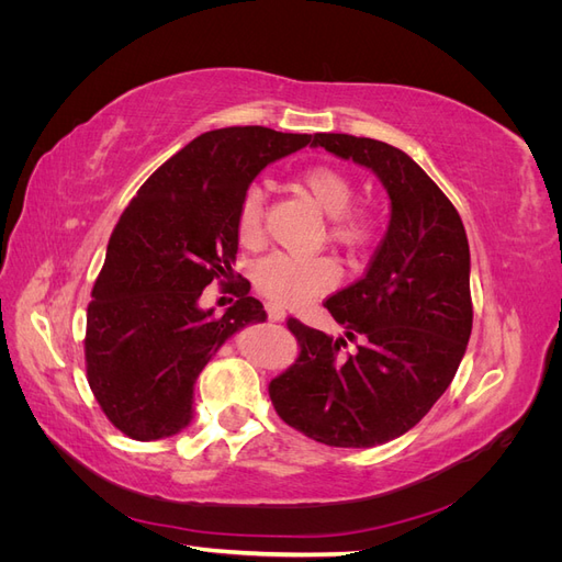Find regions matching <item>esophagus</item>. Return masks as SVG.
Here are the masks:
<instances>
[{"label":"esophagus","instance_id":"esophagus-1","mask_svg":"<svg viewBox=\"0 0 562 562\" xmlns=\"http://www.w3.org/2000/svg\"><path fill=\"white\" fill-rule=\"evenodd\" d=\"M267 314H269V321H274V323H281L288 316L281 307H277V304H267Z\"/></svg>","mask_w":562,"mask_h":562}]
</instances>
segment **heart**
Returning <instances> with one entry per match:
<instances>
[{
    "instance_id": "obj_1",
    "label": "heart",
    "mask_w": 562,
    "mask_h": 562,
    "mask_svg": "<svg viewBox=\"0 0 562 562\" xmlns=\"http://www.w3.org/2000/svg\"><path fill=\"white\" fill-rule=\"evenodd\" d=\"M300 187L316 203V209L333 217L328 236L337 246L356 248L368 241L370 220L366 213L351 211L353 182L335 166H312L297 178ZM265 192L250 184L236 211V234L244 246H255L262 236ZM337 281V269L326 258H295V255L274 252L255 267V285L271 302L283 307H300L312 302Z\"/></svg>"
}]
</instances>
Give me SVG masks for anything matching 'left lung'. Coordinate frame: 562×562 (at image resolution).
I'll use <instances>...</instances> for the list:
<instances>
[{
  "mask_svg": "<svg viewBox=\"0 0 562 562\" xmlns=\"http://www.w3.org/2000/svg\"><path fill=\"white\" fill-rule=\"evenodd\" d=\"M312 147L353 161L382 182L389 227L363 279L326 300L346 340L304 326L288 328L300 359L271 380L279 417L330 448L389 443L446 394L471 335V255L462 217L403 149L347 133H316Z\"/></svg>",
  "mask_w": 562,
  "mask_h": 562,
  "instance_id": "8db88e82",
  "label": "left lung"
}]
</instances>
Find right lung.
<instances>
[{
	"label": "right lung",
	"instance_id": "add662e5",
	"mask_svg": "<svg viewBox=\"0 0 562 562\" xmlns=\"http://www.w3.org/2000/svg\"><path fill=\"white\" fill-rule=\"evenodd\" d=\"M310 143L307 133L265 126L201 133L147 178L119 217L83 345L93 396L128 438L159 440L190 427L201 370L232 335L267 321L246 281L223 316L199 297L213 279H234L236 211L250 182Z\"/></svg>",
	"mask_w": 562,
	"mask_h": 562
}]
</instances>
